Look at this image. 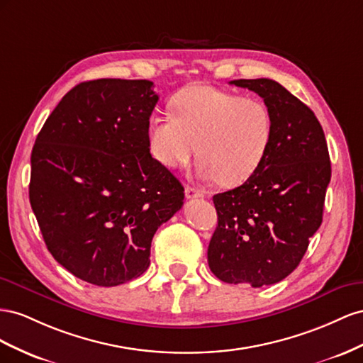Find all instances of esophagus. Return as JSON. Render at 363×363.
Returning a JSON list of instances; mask_svg holds the SVG:
<instances>
[{
	"mask_svg": "<svg viewBox=\"0 0 363 363\" xmlns=\"http://www.w3.org/2000/svg\"><path fill=\"white\" fill-rule=\"evenodd\" d=\"M185 198L187 199H199V198H203V191L194 189V187H190V185H187L185 187Z\"/></svg>",
	"mask_w": 363,
	"mask_h": 363,
	"instance_id": "esophagus-1",
	"label": "esophagus"
}]
</instances>
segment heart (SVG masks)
Here are the masks:
<instances>
[{
  "label": "heart",
  "instance_id": "1",
  "mask_svg": "<svg viewBox=\"0 0 363 363\" xmlns=\"http://www.w3.org/2000/svg\"><path fill=\"white\" fill-rule=\"evenodd\" d=\"M170 109L172 116L155 113L147 129L152 155L167 167L196 152L202 179L235 185L251 178L271 147L272 112L257 97L190 85L176 92Z\"/></svg>",
  "mask_w": 363,
  "mask_h": 363
}]
</instances>
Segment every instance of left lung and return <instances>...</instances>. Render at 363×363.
Returning <instances> with one entry per match:
<instances>
[{"label":"left lung","instance_id":"1","mask_svg":"<svg viewBox=\"0 0 363 363\" xmlns=\"http://www.w3.org/2000/svg\"><path fill=\"white\" fill-rule=\"evenodd\" d=\"M272 112L271 147L240 187L213 196L217 226L208 246L211 272L230 284L281 281L301 262L323 222L331 178L327 141L313 111L271 79L231 80Z\"/></svg>","mask_w":363,"mask_h":363}]
</instances>
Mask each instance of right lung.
Returning <instances> with one entry per match:
<instances>
[{
  "instance_id": "obj_1",
  "label": "right lung",
  "mask_w": 363,
  "mask_h": 363,
  "mask_svg": "<svg viewBox=\"0 0 363 363\" xmlns=\"http://www.w3.org/2000/svg\"><path fill=\"white\" fill-rule=\"evenodd\" d=\"M150 80L82 82L62 97L32 150L30 205L55 260L111 287L143 275L184 187L152 158Z\"/></svg>"
}]
</instances>
